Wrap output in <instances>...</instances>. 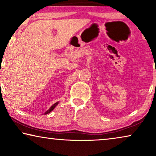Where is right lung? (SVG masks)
<instances>
[{
  "instance_id": "1",
  "label": "right lung",
  "mask_w": 156,
  "mask_h": 156,
  "mask_svg": "<svg viewBox=\"0 0 156 156\" xmlns=\"http://www.w3.org/2000/svg\"><path fill=\"white\" fill-rule=\"evenodd\" d=\"M59 104V102H56V103L53 104V105H52V106H51V107H50V108H49V109H48V111H47V112H45L44 113V114H49V113H50L53 109H54V108H55V107H56L57 105V104Z\"/></svg>"
}]
</instances>
